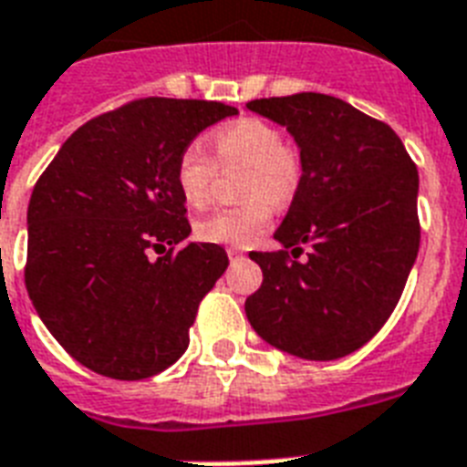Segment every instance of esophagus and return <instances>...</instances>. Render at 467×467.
<instances>
[{"label":"esophagus","mask_w":467,"mask_h":467,"mask_svg":"<svg viewBox=\"0 0 467 467\" xmlns=\"http://www.w3.org/2000/svg\"><path fill=\"white\" fill-rule=\"evenodd\" d=\"M229 260H231V265H236V263H241V260H245V255L241 251H238V248H229Z\"/></svg>","instance_id":"34e87169"}]
</instances>
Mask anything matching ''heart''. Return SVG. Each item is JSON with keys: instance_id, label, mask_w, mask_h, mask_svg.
Returning a JSON list of instances; mask_svg holds the SVG:
<instances>
[{"instance_id": "b5f03b06", "label": "heart", "mask_w": 467, "mask_h": 467, "mask_svg": "<svg viewBox=\"0 0 467 467\" xmlns=\"http://www.w3.org/2000/svg\"><path fill=\"white\" fill-rule=\"evenodd\" d=\"M216 166L244 169L241 197L245 202L202 216L195 223V236L204 244L236 248L257 241L270 223L272 204L289 202L304 178L301 154L285 144L279 128L260 118H241L216 130L212 137V156L197 141L181 149L173 178L178 195L188 207L202 210L210 202Z\"/></svg>"}]
</instances>
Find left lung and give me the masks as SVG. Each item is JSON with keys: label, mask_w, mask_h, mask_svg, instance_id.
<instances>
[{"label": "left lung", "mask_w": 467, "mask_h": 467, "mask_svg": "<svg viewBox=\"0 0 467 467\" xmlns=\"http://www.w3.org/2000/svg\"><path fill=\"white\" fill-rule=\"evenodd\" d=\"M248 110L285 125L304 161L275 231L285 251L251 253L263 286L245 298L248 320L265 342L301 359L347 357L386 326L415 265L417 166L386 122L335 96L260 99Z\"/></svg>", "instance_id": "1"}]
</instances>
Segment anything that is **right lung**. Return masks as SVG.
<instances>
[{
	"instance_id": "right-lung-1",
	"label": "right lung",
	"mask_w": 467,
	"mask_h": 467,
	"mask_svg": "<svg viewBox=\"0 0 467 467\" xmlns=\"http://www.w3.org/2000/svg\"><path fill=\"white\" fill-rule=\"evenodd\" d=\"M236 113L219 100H130L81 125L36 182L26 289L52 337L86 368L141 381L188 349L200 301L229 255L216 244H182L190 222L175 159Z\"/></svg>"
}]
</instances>
